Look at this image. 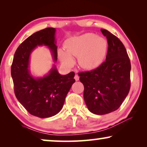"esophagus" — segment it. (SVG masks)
Segmentation results:
<instances>
[{"label": "esophagus", "mask_w": 147, "mask_h": 147, "mask_svg": "<svg viewBox=\"0 0 147 147\" xmlns=\"http://www.w3.org/2000/svg\"><path fill=\"white\" fill-rule=\"evenodd\" d=\"M79 76H78L77 74H76V75L75 76V77H74V79L76 80V81H78V80H79Z\"/></svg>", "instance_id": "1"}]
</instances>
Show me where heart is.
<instances>
[{"instance_id":"1","label":"heart","mask_w":147,"mask_h":147,"mask_svg":"<svg viewBox=\"0 0 147 147\" xmlns=\"http://www.w3.org/2000/svg\"><path fill=\"white\" fill-rule=\"evenodd\" d=\"M65 49V51H58V57L63 65L70 67L74 64L72 57H78V63L82 69L92 70L103 63L107 42L94 33H85L68 39Z\"/></svg>"}]
</instances>
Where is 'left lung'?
Here are the masks:
<instances>
[{"label": "left lung", "instance_id": "obj_1", "mask_svg": "<svg viewBox=\"0 0 147 147\" xmlns=\"http://www.w3.org/2000/svg\"><path fill=\"white\" fill-rule=\"evenodd\" d=\"M108 47L106 61L90 71L79 73L84 84V98L92 113L103 115L115 111L127 96L130 88L131 65L120 40L106 29Z\"/></svg>", "mask_w": 147, "mask_h": 147}]
</instances>
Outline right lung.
I'll use <instances>...</instances> for the list:
<instances>
[{"label": "right lung", "instance_id": "1", "mask_svg": "<svg viewBox=\"0 0 147 147\" xmlns=\"http://www.w3.org/2000/svg\"><path fill=\"white\" fill-rule=\"evenodd\" d=\"M55 28H46L26 39L16 50L11 65L15 94L17 100L32 115L44 118L59 113L66 96L75 82V73L61 75L55 64L47 74L35 77L29 69L32 52L45 46L53 61L57 60Z\"/></svg>", "mask_w": 147, "mask_h": 147}]
</instances>
